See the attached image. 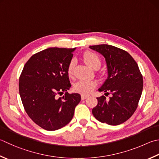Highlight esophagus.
Segmentation results:
<instances>
[{"label": "esophagus", "mask_w": 159, "mask_h": 159, "mask_svg": "<svg viewBox=\"0 0 159 159\" xmlns=\"http://www.w3.org/2000/svg\"><path fill=\"white\" fill-rule=\"evenodd\" d=\"M87 98H88V95H81V98H82V100H85V99H86Z\"/></svg>", "instance_id": "34e87169"}]
</instances>
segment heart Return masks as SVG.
I'll return each instance as SVG.
<instances>
[{"label":"heart","mask_w":159,"mask_h":159,"mask_svg":"<svg viewBox=\"0 0 159 159\" xmlns=\"http://www.w3.org/2000/svg\"><path fill=\"white\" fill-rule=\"evenodd\" d=\"M84 59L86 64H88L90 67L94 68L98 66H100L101 62L99 57L94 52H87L84 55ZM74 61H71L68 66L67 73L69 76L73 74ZM97 83L94 80H80L75 84L73 89L74 91L79 93L82 95H87L91 93L93 91V89L96 87Z\"/></svg>","instance_id":"1"}]
</instances>
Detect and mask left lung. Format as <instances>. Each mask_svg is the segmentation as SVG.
I'll list each match as a JSON object with an SVG mask.
<instances>
[{"mask_svg": "<svg viewBox=\"0 0 159 159\" xmlns=\"http://www.w3.org/2000/svg\"><path fill=\"white\" fill-rule=\"evenodd\" d=\"M105 59L108 77L98 89L106 97L97 98V106L92 109L94 117L103 123L118 125L127 121L136 110L141 96L143 80L136 61L129 54L107 44L90 46Z\"/></svg>", "mask_w": 159, "mask_h": 159, "instance_id": "left-lung-1", "label": "left lung"}]
</instances>
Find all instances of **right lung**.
<instances>
[{"mask_svg":"<svg viewBox=\"0 0 159 159\" xmlns=\"http://www.w3.org/2000/svg\"><path fill=\"white\" fill-rule=\"evenodd\" d=\"M75 48H49L33 55L26 62L19 78V93L26 113L36 124L55 131L69 123L79 93H68L70 88L67 68ZM65 94L58 98V94Z\"/></svg>","mask_w":159,"mask_h":159,"instance_id":"right-lung-1","label":"right lung"}]
</instances>
